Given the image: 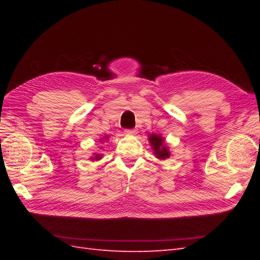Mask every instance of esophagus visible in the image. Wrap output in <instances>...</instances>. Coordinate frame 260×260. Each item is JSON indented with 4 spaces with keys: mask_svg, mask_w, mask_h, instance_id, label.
<instances>
[{
    "mask_svg": "<svg viewBox=\"0 0 260 260\" xmlns=\"http://www.w3.org/2000/svg\"><path fill=\"white\" fill-rule=\"evenodd\" d=\"M125 133H126V134H129V135H136V134H137V129H135V128L125 129Z\"/></svg>",
    "mask_w": 260,
    "mask_h": 260,
    "instance_id": "obj_1",
    "label": "esophagus"
}]
</instances>
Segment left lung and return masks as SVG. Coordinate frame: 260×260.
I'll use <instances>...</instances> for the list:
<instances>
[{
  "instance_id": "1",
  "label": "left lung",
  "mask_w": 260,
  "mask_h": 260,
  "mask_svg": "<svg viewBox=\"0 0 260 260\" xmlns=\"http://www.w3.org/2000/svg\"><path fill=\"white\" fill-rule=\"evenodd\" d=\"M150 142L151 145L153 146V150L155 152V155H157L158 158H167L170 157V153L168 151V148L164 145V140L161 136L153 134L150 136Z\"/></svg>"
}]
</instances>
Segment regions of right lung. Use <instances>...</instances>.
<instances>
[{
    "label": "right lung",
    "instance_id": "1",
    "mask_svg": "<svg viewBox=\"0 0 260 260\" xmlns=\"http://www.w3.org/2000/svg\"><path fill=\"white\" fill-rule=\"evenodd\" d=\"M99 157H102L101 154H97V155H95V159H99Z\"/></svg>",
    "mask_w": 260,
    "mask_h": 260
}]
</instances>
